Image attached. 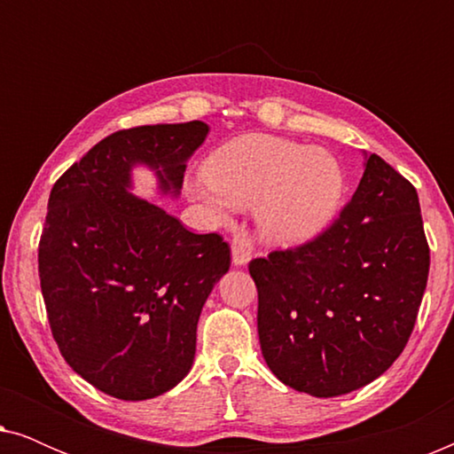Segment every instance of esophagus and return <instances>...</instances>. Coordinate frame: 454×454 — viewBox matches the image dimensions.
<instances>
[{"label":"esophagus","instance_id":"esophagus-1","mask_svg":"<svg viewBox=\"0 0 454 454\" xmlns=\"http://www.w3.org/2000/svg\"><path fill=\"white\" fill-rule=\"evenodd\" d=\"M252 258V241L246 233H238L231 241V260L235 266H244Z\"/></svg>","mask_w":454,"mask_h":454}]
</instances>
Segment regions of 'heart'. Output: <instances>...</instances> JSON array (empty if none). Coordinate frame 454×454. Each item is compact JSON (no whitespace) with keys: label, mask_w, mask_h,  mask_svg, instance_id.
Masks as SVG:
<instances>
[{"label":"heart","mask_w":454,"mask_h":454,"mask_svg":"<svg viewBox=\"0 0 454 454\" xmlns=\"http://www.w3.org/2000/svg\"><path fill=\"white\" fill-rule=\"evenodd\" d=\"M204 185L192 194L225 221L233 207H256L258 229L275 246H301L333 225L345 196V173L322 148L269 134L239 136L210 154Z\"/></svg>","instance_id":"heart-1"}]
</instances>
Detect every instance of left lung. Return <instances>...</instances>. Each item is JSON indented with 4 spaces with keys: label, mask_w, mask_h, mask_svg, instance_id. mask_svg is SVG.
I'll return each instance as SVG.
<instances>
[{
    "label": "left lung",
    "mask_w": 454,
    "mask_h": 454,
    "mask_svg": "<svg viewBox=\"0 0 454 454\" xmlns=\"http://www.w3.org/2000/svg\"><path fill=\"white\" fill-rule=\"evenodd\" d=\"M326 231L254 258L264 362L287 387L339 396L384 374L405 349L424 297L419 198L378 154Z\"/></svg>",
    "instance_id": "1"
}]
</instances>
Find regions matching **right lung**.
Instances as JSON below:
<instances>
[{
	"instance_id": "right-lung-1",
	"label": "right lung",
	"mask_w": 454,
	"mask_h": 454,
	"mask_svg": "<svg viewBox=\"0 0 454 454\" xmlns=\"http://www.w3.org/2000/svg\"><path fill=\"white\" fill-rule=\"evenodd\" d=\"M204 121L120 129L55 182L39 241L49 326L67 365L123 401L182 382L194 364L196 326L231 250L216 233H192L132 192V169L154 171L160 194L179 196Z\"/></svg>"
}]
</instances>
